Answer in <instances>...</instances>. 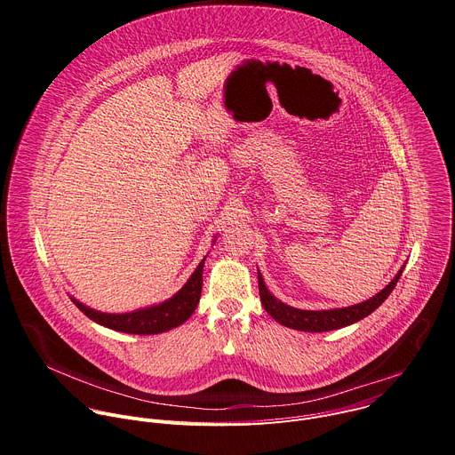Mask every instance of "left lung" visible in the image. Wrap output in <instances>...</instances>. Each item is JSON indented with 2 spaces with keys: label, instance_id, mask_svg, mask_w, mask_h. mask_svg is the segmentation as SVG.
Segmentation results:
<instances>
[{
  "label": "left lung",
  "instance_id": "obj_1",
  "mask_svg": "<svg viewBox=\"0 0 455 455\" xmlns=\"http://www.w3.org/2000/svg\"><path fill=\"white\" fill-rule=\"evenodd\" d=\"M405 265L400 268V272L395 275V279L388 283L379 293H376L374 297L355 304V306H347V307H337V309H320V311H311V309H299V307H291L284 302H281L279 299H275L270 290L267 288L261 274L257 272V279H259V295H261V302L265 306V309L268 311V315L272 318H275L279 323L291 330H299V331H307V333H322V331H333V330H340L349 326V323H355L358 320H362L363 316L371 315L378 306H381V302L391 295V291L395 290L396 283L402 277Z\"/></svg>",
  "mask_w": 455,
  "mask_h": 455
}]
</instances>
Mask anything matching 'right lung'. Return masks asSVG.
<instances>
[{"label": "right lung", "instance_id": "add662e5", "mask_svg": "<svg viewBox=\"0 0 455 455\" xmlns=\"http://www.w3.org/2000/svg\"><path fill=\"white\" fill-rule=\"evenodd\" d=\"M205 259L207 257L202 259V263L196 267V270H194V274L188 277V281L178 293H174L171 299L156 306L135 309L129 313H102L88 307L86 304L79 302L74 297L70 299L88 318L100 323L104 328L132 335H158L172 328H178L180 323L190 318L194 309L198 307L202 297Z\"/></svg>", "mask_w": 455, "mask_h": 455}]
</instances>
